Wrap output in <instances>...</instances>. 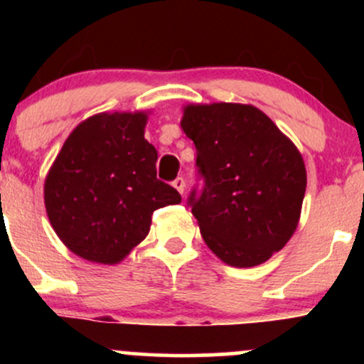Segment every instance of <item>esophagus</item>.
I'll return each instance as SVG.
<instances>
[{
	"label": "esophagus",
	"mask_w": 364,
	"mask_h": 364,
	"mask_svg": "<svg viewBox=\"0 0 364 364\" xmlns=\"http://www.w3.org/2000/svg\"><path fill=\"white\" fill-rule=\"evenodd\" d=\"M173 186L176 188L179 193L183 195V191H185V179H183L181 176H178V178L173 181Z\"/></svg>",
	"instance_id": "1"
}]
</instances>
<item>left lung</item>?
<instances>
[{
    "label": "left lung",
    "instance_id": "left-lung-1",
    "mask_svg": "<svg viewBox=\"0 0 364 364\" xmlns=\"http://www.w3.org/2000/svg\"><path fill=\"white\" fill-rule=\"evenodd\" d=\"M181 128L203 179L186 200L203 241L229 265L267 262L298 225L306 191L301 154L269 116L245 104L188 106Z\"/></svg>",
    "mask_w": 364,
    "mask_h": 364
}]
</instances>
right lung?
<instances>
[{"instance_id":"1","label":"right lung","mask_w":364,"mask_h":364,"mask_svg":"<svg viewBox=\"0 0 364 364\" xmlns=\"http://www.w3.org/2000/svg\"><path fill=\"white\" fill-rule=\"evenodd\" d=\"M147 116L97 114L73 129L44 185L49 220L85 260L116 263L149 235L157 208L181 195L157 179V150L144 139Z\"/></svg>"}]
</instances>
